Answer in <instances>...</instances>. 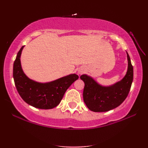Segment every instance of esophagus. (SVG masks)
<instances>
[{
	"label": "esophagus",
	"mask_w": 148,
	"mask_h": 148,
	"mask_svg": "<svg viewBox=\"0 0 148 148\" xmlns=\"http://www.w3.org/2000/svg\"><path fill=\"white\" fill-rule=\"evenodd\" d=\"M85 69H84L83 67L79 68V69H78V74H82L83 73L85 72Z\"/></svg>",
	"instance_id": "1"
}]
</instances>
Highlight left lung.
Returning <instances> with one entry per match:
<instances>
[{"label": "left lung", "mask_w": 148, "mask_h": 148, "mask_svg": "<svg viewBox=\"0 0 148 148\" xmlns=\"http://www.w3.org/2000/svg\"><path fill=\"white\" fill-rule=\"evenodd\" d=\"M128 69L121 80L109 86L102 85L87 74L81 75L85 83L83 90L84 102L93 112H106L120 106L128 96L133 81V66L127 53Z\"/></svg>", "instance_id": "obj_1"}]
</instances>
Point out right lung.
Listing matches in <instances>:
<instances>
[{
	"label": "right lung",
	"instance_id": "right-lung-1",
	"mask_svg": "<svg viewBox=\"0 0 148 148\" xmlns=\"http://www.w3.org/2000/svg\"><path fill=\"white\" fill-rule=\"evenodd\" d=\"M24 46L18 52L13 65V78L16 89L22 99L29 105L40 109H51L60 103L62 98L79 76L75 73L61 77L47 83H40L24 73L20 57Z\"/></svg>",
	"mask_w": 148,
	"mask_h": 148
}]
</instances>
